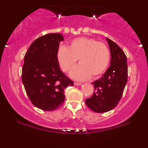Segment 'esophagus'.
I'll return each instance as SVG.
<instances>
[{
    "instance_id": "obj_1",
    "label": "esophagus",
    "mask_w": 148,
    "mask_h": 148,
    "mask_svg": "<svg viewBox=\"0 0 148 148\" xmlns=\"http://www.w3.org/2000/svg\"><path fill=\"white\" fill-rule=\"evenodd\" d=\"M82 83H78V82H75L74 83L75 86H81V85H82Z\"/></svg>"
}]
</instances>
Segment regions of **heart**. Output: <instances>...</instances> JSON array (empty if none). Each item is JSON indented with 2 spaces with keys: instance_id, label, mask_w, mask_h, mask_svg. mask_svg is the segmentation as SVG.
Wrapping results in <instances>:
<instances>
[{
  "instance_id": "heart-1",
  "label": "heart",
  "mask_w": 148,
  "mask_h": 148,
  "mask_svg": "<svg viewBox=\"0 0 148 148\" xmlns=\"http://www.w3.org/2000/svg\"><path fill=\"white\" fill-rule=\"evenodd\" d=\"M56 58L64 72L69 71L79 59L80 64L73 69L70 75L74 79L84 81L91 75L96 77L104 72L110 62V54L103 42L82 37L72 40L69 48L60 46Z\"/></svg>"
}]
</instances>
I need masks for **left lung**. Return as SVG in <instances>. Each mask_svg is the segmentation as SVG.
<instances>
[{
    "instance_id": "obj_1",
    "label": "left lung",
    "mask_w": 148,
    "mask_h": 148,
    "mask_svg": "<svg viewBox=\"0 0 148 148\" xmlns=\"http://www.w3.org/2000/svg\"><path fill=\"white\" fill-rule=\"evenodd\" d=\"M110 51V66L98 80L92 82L94 94L86 99V104L95 112L110 111L116 106L127 82L128 68L127 56L123 50L106 38Z\"/></svg>"
}]
</instances>
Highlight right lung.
Masks as SVG:
<instances>
[{
  "mask_svg": "<svg viewBox=\"0 0 148 148\" xmlns=\"http://www.w3.org/2000/svg\"><path fill=\"white\" fill-rule=\"evenodd\" d=\"M60 34H48L32 42L24 56L22 82L27 96L37 108L46 111L56 110L63 104L64 89L73 86L60 69L56 54Z\"/></svg>",
  "mask_w": 148,
  "mask_h": 148,
  "instance_id": "right-lung-1",
  "label": "right lung"
}]
</instances>
